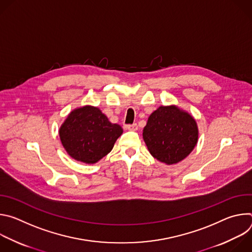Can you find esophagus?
I'll return each instance as SVG.
<instances>
[{"mask_svg": "<svg viewBox=\"0 0 252 252\" xmlns=\"http://www.w3.org/2000/svg\"><path fill=\"white\" fill-rule=\"evenodd\" d=\"M126 128L128 130H136L137 129V125L136 124H132V125H127Z\"/></svg>", "mask_w": 252, "mask_h": 252, "instance_id": "34e87169", "label": "esophagus"}]
</instances>
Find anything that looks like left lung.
I'll return each instance as SVG.
<instances>
[{"instance_id":"1","label":"left lung","mask_w":252,"mask_h":252,"mask_svg":"<svg viewBox=\"0 0 252 252\" xmlns=\"http://www.w3.org/2000/svg\"><path fill=\"white\" fill-rule=\"evenodd\" d=\"M142 137L151 155L165 164L185 159L198 139L195 120L176 105H161L149 118Z\"/></svg>"}]
</instances>
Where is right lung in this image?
Here are the masks:
<instances>
[{"instance_id": "add662e5", "label": "right lung", "mask_w": 252, "mask_h": 252, "mask_svg": "<svg viewBox=\"0 0 252 252\" xmlns=\"http://www.w3.org/2000/svg\"><path fill=\"white\" fill-rule=\"evenodd\" d=\"M59 133L66 153L74 159L90 164L113 150L123 128L112 124L98 107L85 105L70 112Z\"/></svg>"}]
</instances>
